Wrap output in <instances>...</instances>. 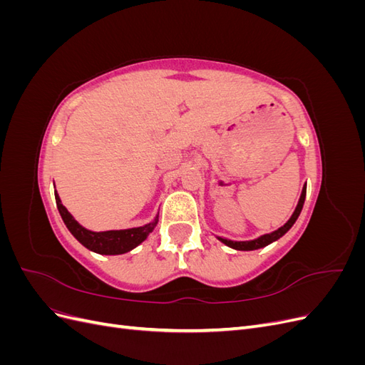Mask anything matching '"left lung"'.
<instances>
[{"label":"left lung","instance_id":"1","mask_svg":"<svg viewBox=\"0 0 365 365\" xmlns=\"http://www.w3.org/2000/svg\"><path fill=\"white\" fill-rule=\"evenodd\" d=\"M304 197H306V184L303 185L300 200H298V204H297L294 213L289 217L288 222H286L283 227L272 231V233L263 235V236H260L257 239H252V240H230V239H225V237H217V239L222 242V244H225L227 247L233 248V250H239V251H252V250H259V248L267 247V245L272 244V242L280 239L283 235H286L291 230V227L295 224V220L298 219V216H300V213H302V208H303V204H304Z\"/></svg>","mask_w":365,"mask_h":365}]
</instances>
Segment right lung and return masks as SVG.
Wrapping results in <instances>:
<instances>
[{
    "mask_svg": "<svg viewBox=\"0 0 365 365\" xmlns=\"http://www.w3.org/2000/svg\"><path fill=\"white\" fill-rule=\"evenodd\" d=\"M54 197H56V205L62 216L63 224L67 225L70 233L79 240L85 248L98 254H105V256H115V254H125L130 250H134L141 244L143 240L148 239V236L158 224V215H157L152 222L143 227L126 228V230L91 231V230H86L85 227H82L79 222H77L68 210L62 205L61 197L56 190H54Z\"/></svg>",
    "mask_w": 365,
    "mask_h": 365,
    "instance_id": "add662e5",
    "label": "right lung"
}]
</instances>
